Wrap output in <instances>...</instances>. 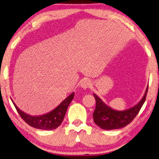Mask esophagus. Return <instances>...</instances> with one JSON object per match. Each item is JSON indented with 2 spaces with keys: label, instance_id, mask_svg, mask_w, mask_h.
I'll list each match as a JSON object with an SVG mask.
<instances>
[{
  "label": "esophagus",
  "instance_id": "esophagus-1",
  "mask_svg": "<svg viewBox=\"0 0 159 159\" xmlns=\"http://www.w3.org/2000/svg\"><path fill=\"white\" fill-rule=\"evenodd\" d=\"M90 81L89 80H88L87 78H84V79H82L81 81H80V86H81V88H83L84 89H88V88L90 86Z\"/></svg>",
  "mask_w": 159,
  "mask_h": 159
}]
</instances>
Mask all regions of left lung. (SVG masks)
Here are the masks:
<instances>
[{"label": "left lung", "instance_id": "8db88e82", "mask_svg": "<svg viewBox=\"0 0 159 159\" xmlns=\"http://www.w3.org/2000/svg\"><path fill=\"white\" fill-rule=\"evenodd\" d=\"M148 85L143 97L133 107L118 111L108 106L96 94H93L96 100V107L93 113L94 122L104 130H115L125 127L137 115L145 101Z\"/></svg>", "mask_w": 159, "mask_h": 159}]
</instances>
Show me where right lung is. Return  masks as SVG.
I'll return each mask as SVG.
<instances>
[{
    "label": "right lung",
    "mask_w": 159,
    "mask_h": 159,
    "mask_svg": "<svg viewBox=\"0 0 159 159\" xmlns=\"http://www.w3.org/2000/svg\"><path fill=\"white\" fill-rule=\"evenodd\" d=\"M74 95H75V92H73L53 110L40 116H31L25 113L17 107L12 100H11L18 114L23 118L24 121L29 124L30 126L40 130H53L57 128L61 124L65 118L67 107L73 100Z\"/></svg>",
    "instance_id": "add662e5"
}]
</instances>
